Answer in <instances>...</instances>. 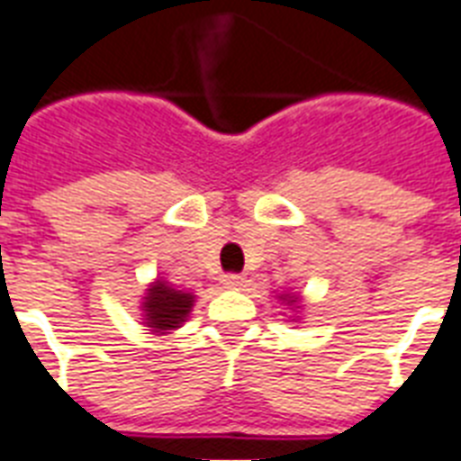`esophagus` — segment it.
<instances>
[{
    "label": "esophagus",
    "instance_id": "1",
    "mask_svg": "<svg viewBox=\"0 0 461 461\" xmlns=\"http://www.w3.org/2000/svg\"><path fill=\"white\" fill-rule=\"evenodd\" d=\"M244 275H234V273H230V275H224L222 277V285L227 289H239V287H244Z\"/></svg>",
    "mask_w": 461,
    "mask_h": 461
}]
</instances>
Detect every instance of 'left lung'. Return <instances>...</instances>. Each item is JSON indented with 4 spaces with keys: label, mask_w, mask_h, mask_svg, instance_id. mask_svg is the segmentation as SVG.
<instances>
[{
    "label": "left lung",
    "mask_w": 461,
    "mask_h": 461,
    "mask_svg": "<svg viewBox=\"0 0 461 461\" xmlns=\"http://www.w3.org/2000/svg\"><path fill=\"white\" fill-rule=\"evenodd\" d=\"M280 299H282V302H287V306H292V308H299V306H296V303H299V296H292V294H282Z\"/></svg>",
    "instance_id": "left-lung-1"
}]
</instances>
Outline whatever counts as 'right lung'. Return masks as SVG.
I'll return each instance as SVG.
<instances>
[{
  "label": "right lung",
  "instance_id": "1",
  "mask_svg": "<svg viewBox=\"0 0 461 461\" xmlns=\"http://www.w3.org/2000/svg\"><path fill=\"white\" fill-rule=\"evenodd\" d=\"M195 296L191 292L174 289L169 282L155 280L146 289L143 296V325L153 328L158 335H167V330H176L186 322L191 308H194Z\"/></svg>",
  "mask_w": 461,
  "mask_h": 461
}]
</instances>
